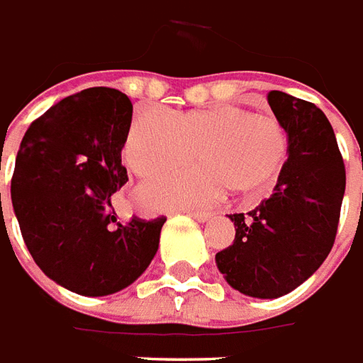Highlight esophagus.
<instances>
[{"label": "esophagus", "mask_w": 363, "mask_h": 363, "mask_svg": "<svg viewBox=\"0 0 363 363\" xmlns=\"http://www.w3.org/2000/svg\"><path fill=\"white\" fill-rule=\"evenodd\" d=\"M187 215L194 218V220H197V223H205V220L211 218V213H207V211H189Z\"/></svg>", "instance_id": "esophagus-1"}]
</instances>
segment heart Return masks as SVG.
<instances>
[{
  "label": "heart",
  "instance_id": "obj_1",
  "mask_svg": "<svg viewBox=\"0 0 363 363\" xmlns=\"http://www.w3.org/2000/svg\"><path fill=\"white\" fill-rule=\"evenodd\" d=\"M201 164L187 176L168 177L145 189L154 207L195 205L217 199L225 189L242 199L268 194L287 158L281 125L235 105L177 113L138 111L128 125L123 160L138 177H156Z\"/></svg>",
  "mask_w": 363,
  "mask_h": 363
}]
</instances>
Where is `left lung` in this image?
I'll return each mask as SVG.
<instances>
[{"mask_svg":"<svg viewBox=\"0 0 363 363\" xmlns=\"http://www.w3.org/2000/svg\"><path fill=\"white\" fill-rule=\"evenodd\" d=\"M268 104L287 133V160L268 199L228 215L235 240L215 256L227 284L258 299L287 295L320 268L333 250L346 189L325 113L284 91H269Z\"/></svg>","mask_w":363,"mask_h":363,"instance_id":"1","label":"left lung"}]
</instances>
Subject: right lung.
<instances>
[{"label":"right lung","instance_id":"obj_1","mask_svg":"<svg viewBox=\"0 0 363 363\" xmlns=\"http://www.w3.org/2000/svg\"><path fill=\"white\" fill-rule=\"evenodd\" d=\"M133 104L89 87L52 105L23 136L11 201L30 256L70 291L104 297L143 276L166 218L117 220L111 197L127 184L121 164Z\"/></svg>","mask_w":363,"mask_h":363}]
</instances>
